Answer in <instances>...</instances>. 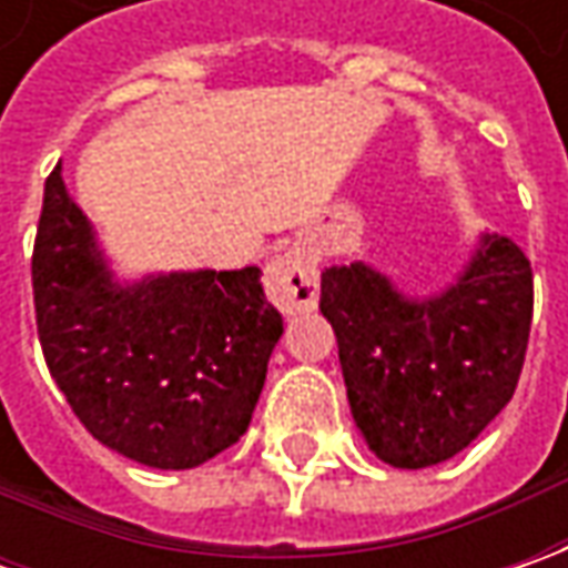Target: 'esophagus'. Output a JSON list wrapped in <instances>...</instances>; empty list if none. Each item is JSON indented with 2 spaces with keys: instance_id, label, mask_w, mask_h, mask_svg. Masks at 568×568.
Returning a JSON list of instances; mask_svg holds the SVG:
<instances>
[{
  "instance_id": "obj_1",
  "label": "esophagus",
  "mask_w": 568,
  "mask_h": 568,
  "mask_svg": "<svg viewBox=\"0 0 568 568\" xmlns=\"http://www.w3.org/2000/svg\"><path fill=\"white\" fill-rule=\"evenodd\" d=\"M265 294L281 313H306L318 300V268L306 246H287L265 268Z\"/></svg>"
}]
</instances>
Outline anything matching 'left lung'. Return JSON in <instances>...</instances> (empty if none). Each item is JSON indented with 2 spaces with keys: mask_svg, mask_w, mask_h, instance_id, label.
<instances>
[{
  "mask_svg": "<svg viewBox=\"0 0 568 568\" xmlns=\"http://www.w3.org/2000/svg\"><path fill=\"white\" fill-rule=\"evenodd\" d=\"M354 424L392 468L468 448L509 404L528 351L535 281L509 236L484 233L446 291L407 296L366 262L322 272Z\"/></svg>",
  "mask_w": 568,
  "mask_h": 568,
  "instance_id": "1",
  "label": "left lung"
}]
</instances>
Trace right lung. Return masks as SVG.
Segmentation results:
<instances>
[{"instance_id":"add662e5","label":"right lung","mask_w":568,"mask_h":568,"mask_svg":"<svg viewBox=\"0 0 568 568\" xmlns=\"http://www.w3.org/2000/svg\"><path fill=\"white\" fill-rule=\"evenodd\" d=\"M59 170L31 262L50 376L106 448L148 468H199L246 433L284 332L262 272L120 281Z\"/></svg>"}]
</instances>
